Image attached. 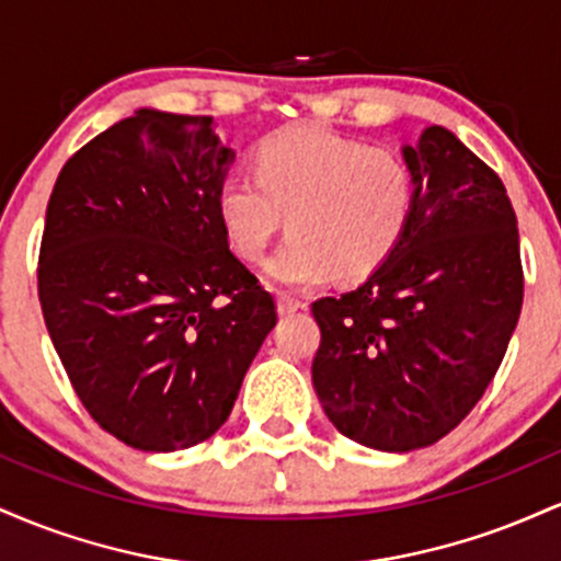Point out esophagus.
Wrapping results in <instances>:
<instances>
[{
	"label": "esophagus",
	"mask_w": 561,
	"mask_h": 561,
	"mask_svg": "<svg viewBox=\"0 0 561 561\" xmlns=\"http://www.w3.org/2000/svg\"><path fill=\"white\" fill-rule=\"evenodd\" d=\"M276 306H279L282 317H289V313H295V311H306L308 302L295 298V295H289V293H279L276 295Z\"/></svg>",
	"instance_id": "34e87169"
}]
</instances>
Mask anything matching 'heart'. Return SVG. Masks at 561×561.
I'll return each instance as SVG.
<instances>
[{
  "mask_svg": "<svg viewBox=\"0 0 561 561\" xmlns=\"http://www.w3.org/2000/svg\"><path fill=\"white\" fill-rule=\"evenodd\" d=\"M253 171L224 179L218 216L237 255L261 261L287 214V242L266 263L268 279L285 287L375 274L416 208L409 160L324 126L298 124L263 137Z\"/></svg>",
  "mask_w": 561,
  "mask_h": 561,
  "instance_id": "heart-1",
  "label": "heart"
}]
</instances>
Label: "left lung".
I'll return each mask as SVG.
<instances>
[{
  "instance_id": "left-lung-1",
  "label": "left lung",
  "mask_w": 561,
  "mask_h": 561,
  "mask_svg": "<svg viewBox=\"0 0 561 561\" xmlns=\"http://www.w3.org/2000/svg\"><path fill=\"white\" fill-rule=\"evenodd\" d=\"M403 156L416 208L401 244L364 285L311 306L321 409L351 440L398 454L433 446L478 405L525 293L499 173L443 126Z\"/></svg>"
}]
</instances>
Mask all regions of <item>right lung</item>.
I'll list each match as a JSON object with an SVG mask.
<instances>
[{"label":"right lung","mask_w":561,"mask_h":561,"mask_svg":"<svg viewBox=\"0 0 561 561\" xmlns=\"http://www.w3.org/2000/svg\"><path fill=\"white\" fill-rule=\"evenodd\" d=\"M210 115L139 111L62 165L38 250V302L76 396L139 450L190 448L229 420L276 324L229 250Z\"/></svg>","instance_id":"add662e5"}]
</instances>
